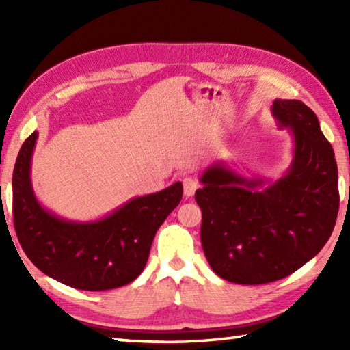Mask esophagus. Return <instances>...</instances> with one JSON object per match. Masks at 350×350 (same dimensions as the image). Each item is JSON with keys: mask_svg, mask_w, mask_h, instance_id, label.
Segmentation results:
<instances>
[{"mask_svg": "<svg viewBox=\"0 0 350 350\" xmlns=\"http://www.w3.org/2000/svg\"><path fill=\"white\" fill-rule=\"evenodd\" d=\"M182 183H183V194H185L187 198H191L193 194H194V191H196L198 187H199L198 180L194 179V177H191V176L183 177Z\"/></svg>", "mask_w": 350, "mask_h": 350, "instance_id": "obj_1", "label": "esophagus"}]
</instances>
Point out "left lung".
I'll list each match as a JSON object with an SVG mask.
<instances>
[{"mask_svg": "<svg viewBox=\"0 0 350 350\" xmlns=\"http://www.w3.org/2000/svg\"><path fill=\"white\" fill-rule=\"evenodd\" d=\"M271 116L293 140L280 179L245 177L224 163L205 168L194 198L200 242L222 280L256 286L303 267L329 241L338 215V168L318 117L299 100L276 98Z\"/></svg>", "mask_w": 350, "mask_h": 350, "instance_id": "1", "label": "left lung"}]
</instances>
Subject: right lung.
Listing matches in <instances>:
<instances>
[{
  "instance_id": "right-lung-1",
  "label": "right lung",
  "mask_w": 350,
  "mask_h": 350,
  "mask_svg": "<svg viewBox=\"0 0 350 350\" xmlns=\"http://www.w3.org/2000/svg\"><path fill=\"white\" fill-rule=\"evenodd\" d=\"M37 139L33 131L23 144L12 177L15 232L27 258L52 280L80 290L100 292L134 281L159 227L180 202L182 183L129 199L96 221H70L35 196L31 165Z\"/></svg>"
}]
</instances>
